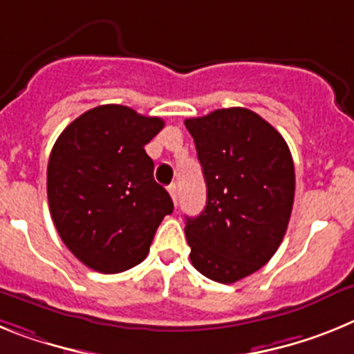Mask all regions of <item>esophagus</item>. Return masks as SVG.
<instances>
[{"mask_svg":"<svg viewBox=\"0 0 354 354\" xmlns=\"http://www.w3.org/2000/svg\"><path fill=\"white\" fill-rule=\"evenodd\" d=\"M167 190H169V194H171V198H173L174 205H178V187H176V183H171Z\"/></svg>","mask_w":354,"mask_h":354,"instance_id":"34e87169","label":"esophagus"}]
</instances>
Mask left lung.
I'll use <instances>...</instances> for the list:
<instances>
[{"instance_id": "1", "label": "left lung", "mask_w": 354, "mask_h": 354, "mask_svg": "<svg viewBox=\"0 0 354 354\" xmlns=\"http://www.w3.org/2000/svg\"><path fill=\"white\" fill-rule=\"evenodd\" d=\"M207 181V207L187 217L190 262L203 276L235 283L269 262L290 221L296 174L278 131L248 109L185 119Z\"/></svg>"}]
</instances>
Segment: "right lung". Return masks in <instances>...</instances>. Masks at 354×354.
Wrapping results in <instances>:
<instances>
[{
    "label": "right lung",
    "instance_id": "1",
    "mask_svg": "<svg viewBox=\"0 0 354 354\" xmlns=\"http://www.w3.org/2000/svg\"><path fill=\"white\" fill-rule=\"evenodd\" d=\"M162 128L160 118L101 104L71 122L51 149V219L67 250L97 272L139 266L162 219L173 212L144 149Z\"/></svg>",
    "mask_w": 354,
    "mask_h": 354
}]
</instances>
